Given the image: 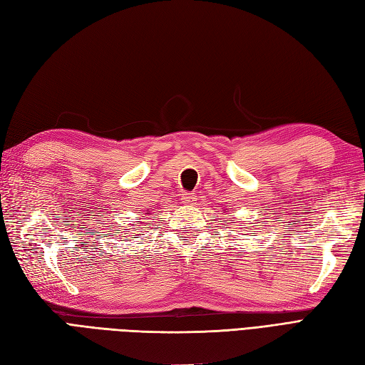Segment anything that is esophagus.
<instances>
[{
	"instance_id": "1",
	"label": "esophagus",
	"mask_w": 365,
	"mask_h": 365,
	"mask_svg": "<svg viewBox=\"0 0 365 365\" xmlns=\"http://www.w3.org/2000/svg\"><path fill=\"white\" fill-rule=\"evenodd\" d=\"M182 202L184 204H193L195 201H197V195L195 193H190V192H184L182 197H181Z\"/></svg>"
}]
</instances>
